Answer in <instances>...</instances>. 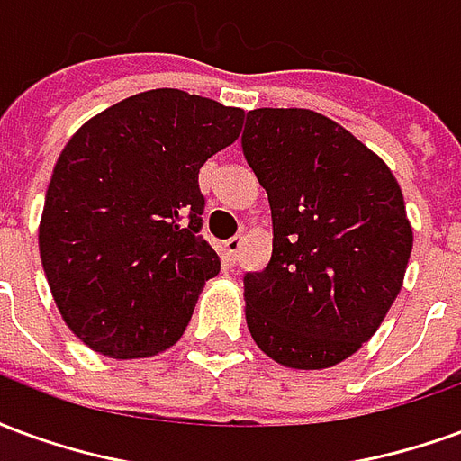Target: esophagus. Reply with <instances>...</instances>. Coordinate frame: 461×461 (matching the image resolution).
<instances>
[{
  "instance_id": "obj_1",
  "label": "esophagus",
  "mask_w": 461,
  "mask_h": 461,
  "mask_svg": "<svg viewBox=\"0 0 461 461\" xmlns=\"http://www.w3.org/2000/svg\"><path fill=\"white\" fill-rule=\"evenodd\" d=\"M241 249V237H231V240L224 241V254H227V259L237 261Z\"/></svg>"
}]
</instances>
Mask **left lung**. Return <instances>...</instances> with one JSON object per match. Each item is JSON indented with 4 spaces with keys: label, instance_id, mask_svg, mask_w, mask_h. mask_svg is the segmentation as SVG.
<instances>
[{
    "label": "left lung",
    "instance_id": "8db88e82",
    "mask_svg": "<svg viewBox=\"0 0 461 461\" xmlns=\"http://www.w3.org/2000/svg\"><path fill=\"white\" fill-rule=\"evenodd\" d=\"M241 150L267 190L274 249L244 276L247 326L281 366H339L380 329L412 251L395 175L353 132L306 108L247 113Z\"/></svg>",
    "mask_w": 461,
    "mask_h": 461
}]
</instances>
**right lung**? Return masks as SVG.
Returning <instances> with one entry per match:
<instances>
[{
	"mask_svg": "<svg viewBox=\"0 0 461 461\" xmlns=\"http://www.w3.org/2000/svg\"><path fill=\"white\" fill-rule=\"evenodd\" d=\"M244 111L177 88L135 94L84 122L56 160L39 254L66 326L108 357L175 346L220 257L200 237V167Z\"/></svg>",
	"mask_w": 461,
	"mask_h": 461,
	"instance_id": "add662e5",
	"label": "right lung"
}]
</instances>
